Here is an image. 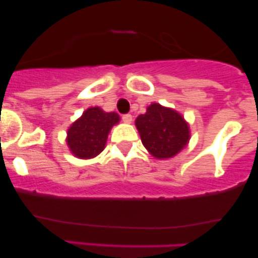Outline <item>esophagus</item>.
<instances>
[{
    "instance_id": "esophagus-1",
    "label": "esophagus",
    "mask_w": 258,
    "mask_h": 258,
    "mask_svg": "<svg viewBox=\"0 0 258 258\" xmlns=\"http://www.w3.org/2000/svg\"><path fill=\"white\" fill-rule=\"evenodd\" d=\"M132 120H133V117H132L131 114H125V115H122V121H123V122H125V123H131Z\"/></svg>"
}]
</instances>
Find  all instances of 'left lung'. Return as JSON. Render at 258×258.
Here are the masks:
<instances>
[{
	"mask_svg": "<svg viewBox=\"0 0 258 258\" xmlns=\"http://www.w3.org/2000/svg\"><path fill=\"white\" fill-rule=\"evenodd\" d=\"M142 143L154 158L168 159L188 144L190 131L179 112L153 103L136 119Z\"/></svg>",
	"mask_w": 258,
	"mask_h": 258,
	"instance_id": "8db88e82",
	"label": "left lung"
}]
</instances>
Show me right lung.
Masks as SVG:
<instances>
[{
    "instance_id": "obj_1",
    "label": "right lung",
    "mask_w": 258,
    "mask_h": 258,
    "mask_svg": "<svg viewBox=\"0 0 258 258\" xmlns=\"http://www.w3.org/2000/svg\"><path fill=\"white\" fill-rule=\"evenodd\" d=\"M120 121L116 112H105L99 106L88 108L68 130L67 144L76 158L91 159L104 150L111 127Z\"/></svg>"
}]
</instances>
